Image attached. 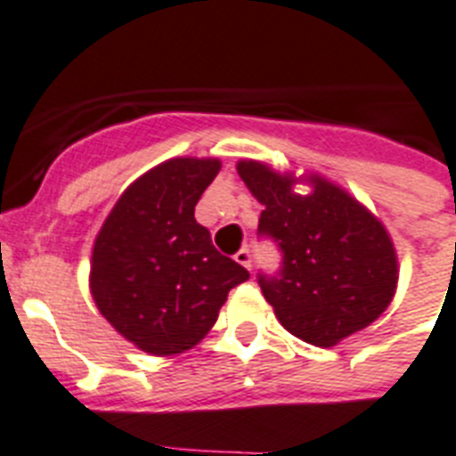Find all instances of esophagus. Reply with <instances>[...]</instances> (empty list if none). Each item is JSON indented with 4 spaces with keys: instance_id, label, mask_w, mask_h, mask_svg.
<instances>
[{
    "instance_id": "34e87169",
    "label": "esophagus",
    "mask_w": 456,
    "mask_h": 456,
    "mask_svg": "<svg viewBox=\"0 0 456 456\" xmlns=\"http://www.w3.org/2000/svg\"><path fill=\"white\" fill-rule=\"evenodd\" d=\"M236 262L246 266V269H250V266H253V255H250L248 248H240L239 253H236Z\"/></svg>"
}]
</instances>
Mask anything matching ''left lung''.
Wrapping results in <instances>:
<instances>
[{"label": "left lung", "instance_id": "1", "mask_svg": "<svg viewBox=\"0 0 456 456\" xmlns=\"http://www.w3.org/2000/svg\"><path fill=\"white\" fill-rule=\"evenodd\" d=\"M240 180L265 206L257 234L279 243L283 266L260 273L262 295L290 335L314 346H335L387 312L398 283V257L384 224L342 187L297 177L262 161L236 164ZM305 180V177H299Z\"/></svg>", "mask_w": 456, "mask_h": 456}]
</instances>
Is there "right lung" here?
Returning <instances> with one entry per match:
<instances>
[{
    "instance_id": "add662e5",
    "label": "right lung",
    "mask_w": 456,
    "mask_h": 456,
    "mask_svg": "<svg viewBox=\"0 0 456 456\" xmlns=\"http://www.w3.org/2000/svg\"><path fill=\"white\" fill-rule=\"evenodd\" d=\"M217 173V159L177 157L154 166L119 196L95 236L88 279L95 306L151 356L201 342L229 290L250 279L217 253L194 217Z\"/></svg>"
}]
</instances>
